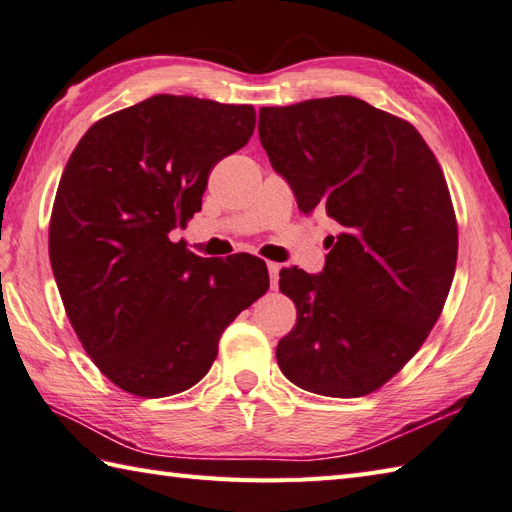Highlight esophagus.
<instances>
[{"label":"esophagus","instance_id":"obj_1","mask_svg":"<svg viewBox=\"0 0 512 512\" xmlns=\"http://www.w3.org/2000/svg\"><path fill=\"white\" fill-rule=\"evenodd\" d=\"M267 269H269V283H271V289H276V287H278L280 265H278V263H267Z\"/></svg>","mask_w":512,"mask_h":512}]
</instances>
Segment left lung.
Instances as JSON below:
<instances>
[{
	"instance_id": "1",
	"label": "left lung",
	"mask_w": 512,
	"mask_h": 512,
	"mask_svg": "<svg viewBox=\"0 0 512 512\" xmlns=\"http://www.w3.org/2000/svg\"><path fill=\"white\" fill-rule=\"evenodd\" d=\"M258 137L300 210L340 227L322 274L280 271L298 318L278 367L318 395L373 393L422 347L453 283L457 221L440 163L409 121L356 97L260 108Z\"/></svg>"
}]
</instances>
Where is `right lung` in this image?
Here are the masks:
<instances>
[{
	"mask_svg": "<svg viewBox=\"0 0 512 512\" xmlns=\"http://www.w3.org/2000/svg\"><path fill=\"white\" fill-rule=\"evenodd\" d=\"M254 128L252 106L156 95L97 121L70 154L50 265L83 349L119 389L165 398L194 387L225 327L269 289L265 260L201 258L170 236Z\"/></svg>",
	"mask_w": 512,
	"mask_h": 512,
	"instance_id": "obj_1",
	"label": "right lung"
}]
</instances>
